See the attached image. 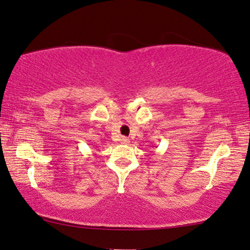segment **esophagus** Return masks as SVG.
Segmentation results:
<instances>
[{
    "label": "esophagus",
    "mask_w": 250,
    "mask_h": 250,
    "mask_svg": "<svg viewBox=\"0 0 250 250\" xmlns=\"http://www.w3.org/2000/svg\"><path fill=\"white\" fill-rule=\"evenodd\" d=\"M121 141H122V143H124V145H126V143L129 142V140L127 138H122Z\"/></svg>",
    "instance_id": "34e87169"
}]
</instances>
